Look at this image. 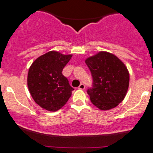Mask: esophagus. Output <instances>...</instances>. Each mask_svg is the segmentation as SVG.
I'll return each instance as SVG.
<instances>
[{"label": "esophagus", "instance_id": "1", "mask_svg": "<svg viewBox=\"0 0 153 153\" xmlns=\"http://www.w3.org/2000/svg\"><path fill=\"white\" fill-rule=\"evenodd\" d=\"M78 89L79 90H84L85 89V85L84 84H81L79 85V87H78Z\"/></svg>", "mask_w": 153, "mask_h": 153}]
</instances>
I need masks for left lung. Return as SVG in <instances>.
<instances>
[{"instance_id":"8db88e82","label":"left lung","mask_w":153,"mask_h":153,"mask_svg":"<svg viewBox=\"0 0 153 153\" xmlns=\"http://www.w3.org/2000/svg\"><path fill=\"white\" fill-rule=\"evenodd\" d=\"M91 72L92 87L87 89L92 103L103 111L117 106L125 98L129 74L118 57L108 52H99L86 60Z\"/></svg>"}]
</instances>
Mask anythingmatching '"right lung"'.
I'll return each instance as SVG.
<instances>
[{
    "label": "right lung",
    "mask_w": 153,
    "mask_h": 153,
    "mask_svg": "<svg viewBox=\"0 0 153 153\" xmlns=\"http://www.w3.org/2000/svg\"><path fill=\"white\" fill-rule=\"evenodd\" d=\"M72 56L49 51L38 57L30 67L28 89L36 103L44 109L57 111L70 98L74 88L62 72Z\"/></svg>",
    "instance_id": "obj_1"
}]
</instances>
